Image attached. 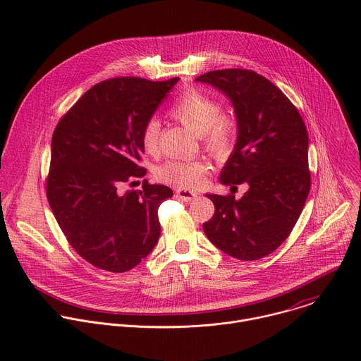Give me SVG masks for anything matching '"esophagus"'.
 Returning a JSON list of instances; mask_svg holds the SVG:
<instances>
[{"label":"esophagus","mask_w":361,"mask_h":361,"mask_svg":"<svg viewBox=\"0 0 361 361\" xmlns=\"http://www.w3.org/2000/svg\"><path fill=\"white\" fill-rule=\"evenodd\" d=\"M176 195L180 198V200H183V201H192V200H195L197 197H198V194L197 192H194V191H190V190H183V188H180V190H177V192H176Z\"/></svg>","instance_id":"1"}]
</instances>
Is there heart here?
<instances>
[{
  "label": "heart",
  "instance_id": "b5f03b06",
  "mask_svg": "<svg viewBox=\"0 0 361 361\" xmlns=\"http://www.w3.org/2000/svg\"><path fill=\"white\" fill-rule=\"evenodd\" d=\"M170 116L180 121L187 130L195 135H201L209 149L216 156H224L234 142L235 121L233 117L220 113L216 99L197 90L184 92L170 109ZM160 124L151 118L142 128L141 144L145 152L156 154L159 149ZM205 173V167L200 161H167L156 170L159 181L177 185L181 188L197 187Z\"/></svg>",
  "mask_w": 361,
  "mask_h": 361
}]
</instances>
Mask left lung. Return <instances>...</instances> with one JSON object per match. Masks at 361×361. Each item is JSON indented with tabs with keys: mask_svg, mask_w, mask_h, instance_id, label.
Instances as JSON below:
<instances>
[{
	"mask_svg": "<svg viewBox=\"0 0 361 361\" xmlns=\"http://www.w3.org/2000/svg\"><path fill=\"white\" fill-rule=\"evenodd\" d=\"M195 81L220 90L237 118V141L220 183L248 184L240 200L207 194L216 212L202 230L234 259H263L288 237L310 191L307 128L284 92L251 70L210 71Z\"/></svg>",
	"mask_w": 361,
	"mask_h": 361,
	"instance_id": "8db88e82",
	"label": "left lung"
}]
</instances>
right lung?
I'll list each match as a JSON object with an SVG mask.
<instances>
[{"label":"right lung","mask_w":361,"mask_h":361,"mask_svg":"<svg viewBox=\"0 0 361 361\" xmlns=\"http://www.w3.org/2000/svg\"><path fill=\"white\" fill-rule=\"evenodd\" d=\"M178 78L118 77L91 87L57 124L51 140L47 198L71 247L111 273L134 269L156 247L160 204L173 190L142 181L141 133Z\"/></svg>","instance_id":"right-lung-1"}]
</instances>
